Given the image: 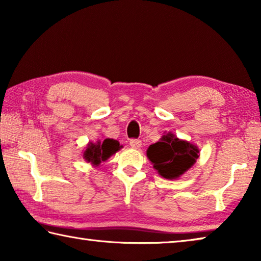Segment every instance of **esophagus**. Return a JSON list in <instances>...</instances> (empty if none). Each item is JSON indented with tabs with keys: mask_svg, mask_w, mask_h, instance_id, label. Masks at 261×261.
I'll return each mask as SVG.
<instances>
[{
	"mask_svg": "<svg viewBox=\"0 0 261 261\" xmlns=\"http://www.w3.org/2000/svg\"><path fill=\"white\" fill-rule=\"evenodd\" d=\"M130 146H131L132 148L138 149V148L141 147V141H140L139 139H131V140H130Z\"/></svg>",
	"mask_w": 261,
	"mask_h": 261,
	"instance_id": "1",
	"label": "esophagus"
}]
</instances>
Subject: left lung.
Here are the masks:
<instances>
[{
    "instance_id": "left-lung-1",
    "label": "left lung",
    "mask_w": 261,
    "mask_h": 261,
    "mask_svg": "<svg viewBox=\"0 0 261 261\" xmlns=\"http://www.w3.org/2000/svg\"><path fill=\"white\" fill-rule=\"evenodd\" d=\"M147 158L163 178L176 179L191 168L199 158V149L187 140L168 132L147 148Z\"/></svg>"
}]
</instances>
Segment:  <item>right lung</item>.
I'll return each instance as SVG.
<instances>
[{
    "instance_id": "obj_1",
    "label": "right lung",
    "mask_w": 261,
    "mask_h": 261,
    "mask_svg": "<svg viewBox=\"0 0 261 261\" xmlns=\"http://www.w3.org/2000/svg\"><path fill=\"white\" fill-rule=\"evenodd\" d=\"M122 146L117 140L115 139H105L103 141H96V143H90L84 151V159L93 166H99L101 162L107 161L113 154L120 151Z\"/></svg>"
}]
</instances>
